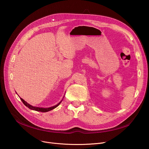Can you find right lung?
I'll return each instance as SVG.
<instances>
[{"instance_id":"1","label":"right lung","mask_w":149,"mask_h":149,"mask_svg":"<svg viewBox=\"0 0 149 149\" xmlns=\"http://www.w3.org/2000/svg\"><path fill=\"white\" fill-rule=\"evenodd\" d=\"M65 97V96H64ZM20 100H22V101L23 102V103L24 104L26 107H28L29 109H31V110H33V111H38V112H48V111H50L51 110H52V109H55L56 107H57L61 103V101L63 100H61V101L60 103H58L57 104H56V106H52V107H47V108H43V107H34V106H33L30 105L29 104H28L27 102H26V101L23 100L22 98H20Z\"/></svg>"}]
</instances>
